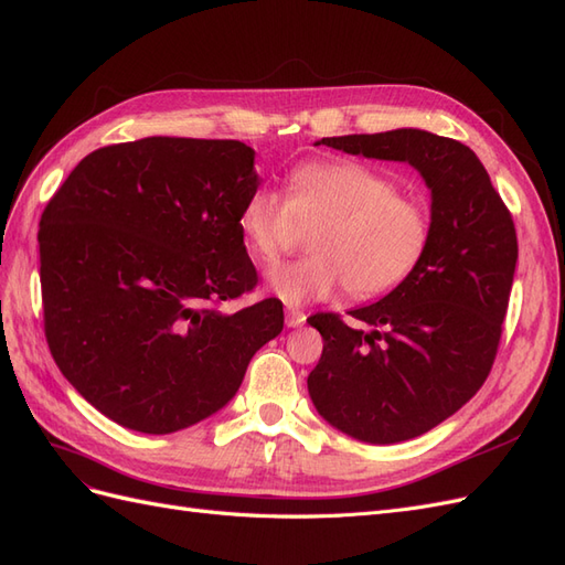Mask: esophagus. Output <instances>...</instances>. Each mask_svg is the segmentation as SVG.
<instances>
[{"label":"esophagus","mask_w":565,"mask_h":565,"mask_svg":"<svg viewBox=\"0 0 565 565\" xmlns=\"http://www.w3.org/2000/svg\"><path fill=\"white\" fill-rule=\"evenodd\" d=\"M305 319H308V317H305V312H300V310H294V308L286 310V327H288V329L302 327Z\"/></svg>","instance_id":"obj_1"}]
</instances>
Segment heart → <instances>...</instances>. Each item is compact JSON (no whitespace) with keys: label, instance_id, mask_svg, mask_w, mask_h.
<instances>
[{"label":"heart","instance_id":"heart-1","mask_svg":"<svg viewBox=\"0 0 565 565\" xmlns=\"http://www.w3.org/2000/svg\"><path fill=\"white\" fill-rule=\"evenodd\" d=\"M305 260L267 274L281 302L300 305L348 291L379 298L405 284L430 246V215L381 170L350 158L308 160L286 174V201L255 189L238 211V232L260 265H274L302 230L316 227Z\"/></svg>","mask_w":565,"mask_h":565}]
</instances>
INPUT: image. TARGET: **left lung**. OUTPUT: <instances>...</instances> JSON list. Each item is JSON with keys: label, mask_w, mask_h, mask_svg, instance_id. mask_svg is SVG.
Returning a JSON list of instances; mask_svg holds the SVG:
<instances>
[{"label": "left lung", "mask_w": 565, "mask_h": 565, "mask_svg": "<svg viewBox=\"0 0 565 565\" xmlns=\"http://www.w3.org/2000/svg\"><path fill=\"white\" fill-rule=\"evenodd\" d=\"M335 151L399 160L430 189V246L379 302L315 315L324 338L308 376L315 409L354 440L393 445L443 424L486 383L509 308L519 241L488 170L461 141L414 127L324 137Z\"/></svg>", "instance_id": "1"}]
</instances>
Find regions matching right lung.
<instances>
[{"mask_svg":"<svg viewBox=\"0 0 565 565\" xmlns=\"http://www.w3.org/2000/svg\"><path fill=\"white\" fill-rule=\"evenodd\" d=\"M257 186L244 141L147 137L92 151L46 203V343L73 388L116 424L166 435L203 422L281 333L277 298L220 310L257 284L238 232Z\"/></svg>","mask_w":565,"mask_h":565,"instance_id":"obj_1","label":"right lung"}]
</instances>
